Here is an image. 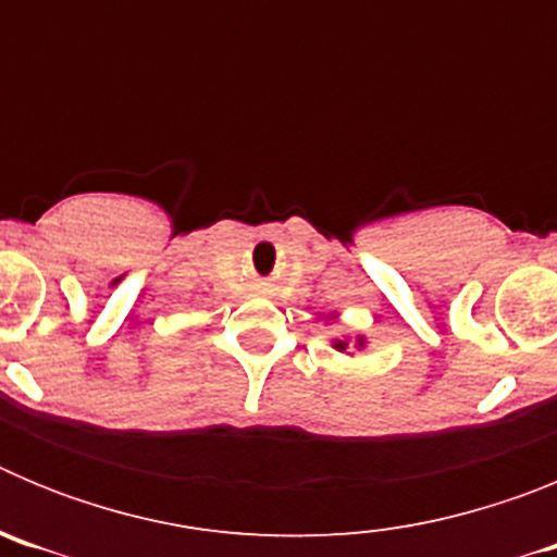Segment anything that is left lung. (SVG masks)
<instances>
[{"mask_svg":"<svg viewBox=\"0 0 557 557\" xmlns=\"http://www.w3.org/2000/svg\"><path fill=\"white\" fill-rule=\"evenodd\" d=\"M366 343H368V339L362 337V334H359V337L354 339V348H366ZM332 346L337 348V351H346V348H348V337H343V339H332Z\"/></svg>","mask_w":557,"mask_h":557,"instance_id":"8db88e82","label":"left lung"}]
</instances>
